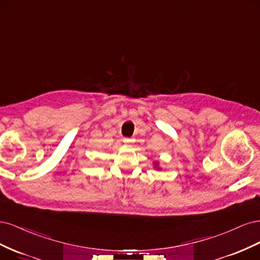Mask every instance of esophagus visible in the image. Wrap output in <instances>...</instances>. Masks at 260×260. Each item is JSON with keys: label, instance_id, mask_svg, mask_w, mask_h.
Wrapping results in <instances>:
<instances>
[{"label": "esophagus", "instance_id": "esophagus-1", "mask_svg": "<svg viewBox=\"0 0 260 260\" xmlns=\"http://www.w3.org/2000/svg\"><path fill=\"white\" fill-rule=\"evenodd\" d=\"M123 142L124 143H130V142H133V140L129 139V138H123Z\"/></svg>", "mask_w": 260, "mask_h": 260}]
</instances>
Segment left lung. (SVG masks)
<instances>
[{"mask_svg": "<svg viewBox=\"0 0 260 260\" xmlns=\"http://www.w3.org/2000/svg\"><path fill=\"white\" fill-rule=\"evenodd\" d=\"M157 166H158V162H155V167H157ZM157 169H158V168H157Z\"/></svg>", "mask_w": 260, "mask_h": 260, "instance_id": "left-lung-1", "label": "left lung"}]
</instances>
